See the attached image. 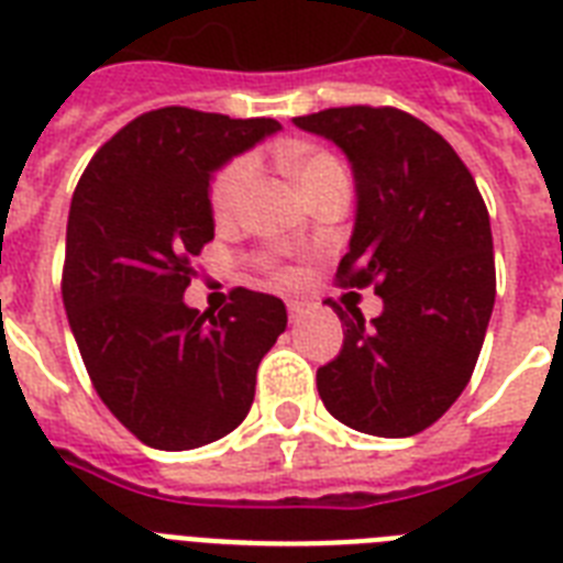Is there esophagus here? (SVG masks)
<instances>
[{"instance_id":"esophagus-1","label":"esophagus","mask_w":563,"mask_h":563,"mask_svg":"<svg viewBox=\"0 0 563 563\" xmlns=\"http://www.w3.org/2000/svg\"><path fill=\"white\" fill-rule=\"evenodd\" d=\"M286 307H289V321H300V318H303V312H307V309H303V303H298V300H289Z\"/></svg>"}]
</instances>
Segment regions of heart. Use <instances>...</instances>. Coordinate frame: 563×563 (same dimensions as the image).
I'll list each match as a JSON object with an SVG mask.
<instances>
[{
  "label": "heart",
  "instance_id": "obj_1",
  "mask_svg": "<svg viewBox=\"0 0 563 563\" xmlns=\"http://www.w3.org/2000/svg\"><path fill=\"white\" fill-rule=\"evenodd\" d=\"M283 163H286V169H289V175L303 195L316 192L330 180L344 178V169L335 157L324 152L298 148V145H289L283 152ZM254 175L256 163L251 157H239V161L230 163L228 169H221V175L212 184V212H216V219L228 221L242 210L247 189L254 184Z\"/></svg>",
  "mask_w": 563,
  "mask_h": 563
}]
</instances>
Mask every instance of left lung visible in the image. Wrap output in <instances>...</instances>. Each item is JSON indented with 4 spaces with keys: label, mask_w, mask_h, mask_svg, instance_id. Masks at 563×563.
<instances>
[{
    "label": "left lung",
    "mask_w": 563,
    "mask_h": 563,
    "mask_svg": "<svg viewBox=\"0 0 563 563\" xmlns=\"http://www.w3.org/2000/svg\"><path fill=\"white\" fill-rule=\"evenodd\" d=\"M344 152L356 219L344 286H374L383 312L342 318L344 344L318 368V394L344 427L409 438L444 415L479 360L497 274L490 219L453 145L394 108H330L291 119Z\"/></svg>",
    "instance_id": "obj_1"
}]
</instances>
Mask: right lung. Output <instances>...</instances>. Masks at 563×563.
Listing matches in <instances>:
<instances>
[{
    "label": "right lung",
    "mask_w": 563,
    "mask_h": 563,
    "mask_svg": "<svg viewBox=\"0 0 563 563\" xmlns=\"http://www.w3.org/2000/svg\"><path fill=\"white\" fill-rule=\"evenodd\" d=\"M277 119L161 108L84 169L66 221L64 307L96 391L154 450H195L245 420L286 303L236 289L219 316L187 307L189 260L216 233V172Z\"/></svg>",
    "instance_id": "add662e5"
}]
</instances>
